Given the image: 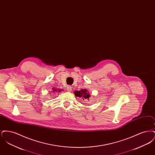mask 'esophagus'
Masks as SVG:
<instances>
[{
  "label": "esophagus",
  "instance_id": "obj_1",
  "mask_svg": "<svg viewBox=\"0 0 155 155\" xmlns=\"http://www.w3.org/2000/svg\"><path fill=\"white\" fill-rule=\"evenodd\" d=\"M67 90L68 92H71L72 91V87L71 85H68L67 87Z\"/></svg>",
  "mask_w": 155,
  "mask_h": 155
}]
</instances>
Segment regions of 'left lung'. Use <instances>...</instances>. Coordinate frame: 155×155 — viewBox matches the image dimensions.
Wrapping results in <instances>:
<instances>
[{"label": "left lung", "mask_w": 155, "mask_h": 155, "mask_svg": "<svg viewBox=\"0 0 155 155\" xmlns=\"http://www.w3.org/2000/svg\"><path fill=\"white\" fill-rule=\"evenodd\" d=\"M74 94L77 97H80L82 100L88 99L90 95L89 93L86 89H81L80 91H75L74 92Z\"/></svg>", "instance_id": "1"}]
</instances>
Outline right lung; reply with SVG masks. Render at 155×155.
<instances>
[{
    "label": "right lung",
    "instance_id": "1",
    "mask_svg": "<svg viewBox=\"0 0 155 155\" xmlns=\"http://www.w3.org/2000/svg\"><path fill=\"white\" fill-rule=\"evenodd\" d=\"M53 92H61V89H54V88H53Z\"/></svg>",
    "mask_w": 155,
    "mask_h": 155
}]
</instances>
